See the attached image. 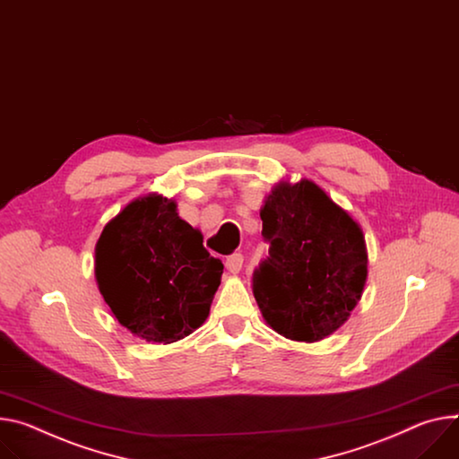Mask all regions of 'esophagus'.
<instances>
[{"mask_svg": "<svg viewBox=\"0 0 459 459\" xmlns=\"http://www.w3.org/2000/svg\"><path fill=\"white\" fill-rule=\"evenodd\" d=\"M225 267H227V271H229V273H232V274L239 273V271H241V267H243V255L234 253V255L227 256V260H225Z\"/></svg>", "mask_w": 459, "mask_h": 459, "instance_id": "obj_1", "label": "esophagus"}]
</instances>
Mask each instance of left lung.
Masks as SVG:
<instances>
[{
	"label": "left lung",
	"mask_w": 459,
	"mask_h": 459,
	"mask_svg": "<svg viewBox=\"0 0 459 459\" xmlns=\"http://www.w3.org/2000/svg\"><path fill=\"white\" fill-rule=\"evenodd\" d=\"M269 256L253 273L267 324L290 341L316 342L337 331L366 281L359 225L315 183H280L262 208Z\"/></svg>",
	"instance_id": "1"
}]
</instances>
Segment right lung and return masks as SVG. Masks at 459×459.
<instances>
[{
    "mask_svg": "<svg viewBox=\"0 0 459 459\" xmlns=\"http://www.w3.org/2000/svg\"><path fill=\"white\" fill-rule=\"evenodd\" d=\"M223 264L162 195L132 201L102 230L95 274L115 318L159 344L197 329L211 311Z\"/></svg>",
    "mask_w": 459,
    "mask_h": 459,
    "instance_id": "add662e5",
    "label": "right lung"
}]
</instances>
